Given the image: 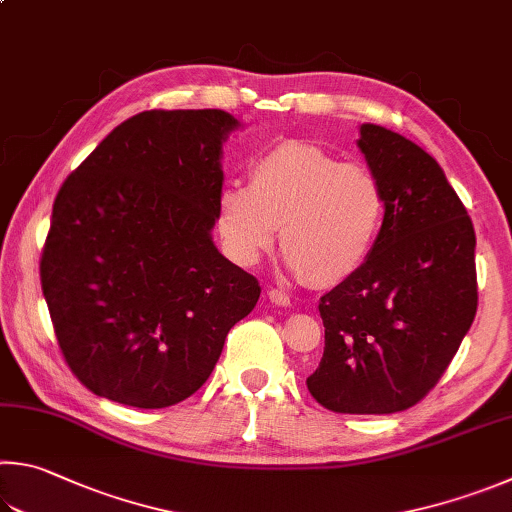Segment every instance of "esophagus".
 <instances>
[{"label": "esophagus", "instance_id": "1", "mask_svg": "<svg viewBox=\"0 0 512 512\" xmlns=\"http://www.w3.org/2000/svg\"><path fill=\"white\" fill-rule=\"evenodd\" d=\"M268 300L273 304H280V306H291V297H288L284 291H277V288H268L266 291Z\"/></svg>", "mask_w": 512, "mask_h": 512}]
</instances>
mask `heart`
Wrapping results in <instances>:
<instances>
[{
	"label": "heart",
	"instance_id": "b5f03b06",
	"mask_svg": "<svg viewBox=\"0 0 512 512\" xmlns=\"http://www.w3.org/2000/svg\"><path fill=\"white\" fill-rule=\"evenodd\" d=\"M385 215L376 172L306 141H282L255 154L248 188L224 185L217 199L219 237L237 264H257L282 226L286 266L313 286H333L356 273L374 250Z\"/></svg>",
	"mask_w": 512,
	"mask_h": 512
}]
</instances>
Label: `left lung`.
<instances>
[{
  "mask_svg": "<svg viewBox=\"0 0 512 512\" xmlns=\"http://www.w3.org/2000/svg\"><path fill=\"white\" fill-rule=\"evenodd\" d=\"M387 215L356 273L320 297L324 353L306 378L338 414H394L439 383L477 313L475 228L441 165L405 136L360 125Z\"/></svg>",
  "mask_w": 512,
  "mask_h": 512,
  "instance_id": "left-lung-1",
  "label": "left lung"
}]
</instances>
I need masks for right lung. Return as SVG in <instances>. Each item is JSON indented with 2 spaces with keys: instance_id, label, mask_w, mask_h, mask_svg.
<instances>
[{
  "instance_id": "obj_1",
  "label": "right lung",
  "mask_w": 512,
  "mask_h": 512,
  "mask_svg": "<svg viewBox=\"0 0 512 512\" xmlns=\"http://www.w3.org/2000/svg\"><path fill=\"white\" fill-rule=\"evenodd\" d=\"M237 127L221 109L143 111L62 183L42 291L64 360L96 396L138 410L185 401L255 309L259 282L212 241Z\"/></svg>"
}]
</instances>
